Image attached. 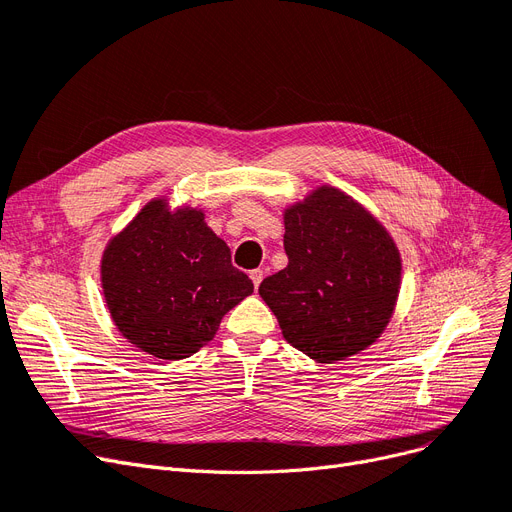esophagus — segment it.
<instances>
[{
	"instance_id": "obj_1",
	"label": "esophagus",
	"mask_w": 512,
	"mask_h": 512,
	"mask_svg": "<svg viewBox=\"0 0 512 512\" xmlns=\"http://www.w3.org/2000/svg\"><path fill=\"white\" fill-rule=\"evenodd\" d=\"M251 280H253V285H255V289H259V285H261V280H263V270H251Z\"/></svg>"
}]
</instances>
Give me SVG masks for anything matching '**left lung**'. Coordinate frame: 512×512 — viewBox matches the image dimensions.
<instances>
[{
  "mask_svg": "<svg viewBox=\"0 0 512 512\" xmlns=\"http://www.w3.org/2000/svg\"><path fill=\"white\" fill-rule=\"evenodd\" d=\"M289 266L259 285L287 342L318 363L365 350L386 329L401 285L392 238L361 204L320 187L285 215Z\"/></svg>",
  "mask_w": 512,
  "mask_h": 512,
  "instance_id": "left-lung-1",
  "label": "left lung"
}]
</instances>
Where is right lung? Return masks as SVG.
I'll list each match as a JSON object with an SVG mask.
<instances>
[{
	"instance_id": "add662e5",
	"label": "right lung",
	"mask_w": 512,
	"mask_h": 512,
	"mask_svg": "<svg viewBox=\"0 0 512 512\" xmlns=\"http://www.w3.org/2000/svg\"><path fill=\"white\" fill-rule=\"evenodd\" d=\"M109 314L130 344L164 361L196 354L221 318L253 293L227 244L194 208L149 202L109 242L101 263Z\"/></svg>"
}]
</instances>
